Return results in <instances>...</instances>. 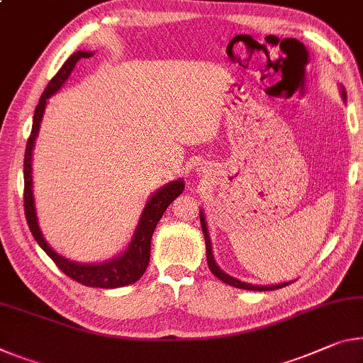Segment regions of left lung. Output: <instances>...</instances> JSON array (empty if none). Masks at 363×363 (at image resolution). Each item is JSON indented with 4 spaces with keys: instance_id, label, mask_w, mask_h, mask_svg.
Instances as JSON below:
<instances>
[{
    "instance_id": "8db88e82",
    "label": "left lung",
    "mask_w": 363,
    "mask_h": 363,
    "mask_svg": "<svg viewBox=\"0 0 363 363\" xmlns=\"http://www.w3.org/2000/svg\"><path fill=\"white\" fill-rule=\"evenodd\" d=\"M341 95L344 101H346V91L341 87ZM200 223H202V231L205 235V244H206V262H208V268L211 269V273L216 276L218 279H221L223 283H226L233 287H239V289H245V291H274V289H279V287H284L289 283H281V284H274V286H257V284H249V283H244V281H239L233 278V276H229L223 272V269L218 267L215 258H213V250H211V240H210V234H208V228H206V223H205V213L200 210Z\"/></svg>"
}]
</instances>
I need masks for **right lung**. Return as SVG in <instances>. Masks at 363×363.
I'll return each mask as SVG.
<instances>
[{"mask_svg":"<svg viewBox=\"0 0 363 363\" xmlns=\"http://www.w3.org/2000/svg\"><path fill=\"white\" fill-rule=\"evenodd\" d=\"M90 56H94L91 51L82 50L76 51V53L69 56L60 71L56 72V76L50 80V84L47 85V89H45L42 96H40V101L35 108V114H33L32 132L27 140L24 157V210L28 229H30L32 235L35 238L37 244L47 252V255L56 263V267L60 268L62 273L84 286L101 287V289H114V287H123L135 283V281H139L142 278V274L145 273L148 262H150V242L155 228H157L158 221L161 220V216H163V213L168 208L172 200L179 197L182 194L184 181H172L158 189V192H155L152 195L150 200H148L145 205V208L142 211L139 224H137L135 228L134 238L130 239L129 245L125 247L123 254L118 255L116 258H111V260L103 263H79L56 254V252L48 245L38 228L35 202H33L32 152L33 147H35L40 123H42L48 99L62 87V84H65L69 76H71L76 62L82 60V57Z\"/></svg>","mask_w":363,"mask_h":363,"instance_id":"1","label":"right lung"}]
</instances>
